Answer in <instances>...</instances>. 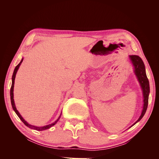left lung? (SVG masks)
<instances>
[{"label":"left lung","mask_w":159,"mask_h":159,"mask_svg":"<svg viewBox=\"0 0 159 159\" xmlns=\"http://www.w3.org/2000/svg\"><path fill=\"white\" fill-rule=\"evenodd\" d=\"M129 58L131 60L132 64L134 66V74H135L140 84V85L141 87V89L143 91V102H144L141 116L139 118L137 121L132 126H133L134 125H135L138 121H140L144 116V115H145L146 113V111L148 107V95H149V93H150V88H149L148 80L147 78V74H146L145 64H144L142 59L139 56H136V55L129 56Z\"/></svg>","instance_id":"obj_1"}]
</instances>
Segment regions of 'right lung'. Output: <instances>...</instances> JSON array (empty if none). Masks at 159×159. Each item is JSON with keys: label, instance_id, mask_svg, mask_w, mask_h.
Segmentation results:
<instances>
[{"label": "right lung", "instance_id": "add662e5", "mask_svg": "<svg viewBox=\"0 0 159 159\" xmlns=\"http://www.w3.org/2000/svg\"><path fill=\"white\" fill-rule=\"evenodd\" d=\"M22 61H23V58L22 59V60L20 61V63H19V64L16 66L15 69H14V70L13 74H12V85H11V101L12 107V109H14V111H15V113H16V115H17L18 116V117L20 118V119L21 120V121H22L24 123H25V125L26 126L30 128V129L36 130V131H43V130L48 129L50 128L51 127L54 126V125H55L57 121H58V120L60 119V117H61V113L60 114V115L59 116L58 119H57L55 122L52 123H51V124H50V125H46V126H44V127H36V126H34V125H31L28 124V123L25 121V120L22 118V117L21 116L20 114L19 113V112L18 111V110H17V109H16V108L15 103H14V93H13V91H14V80H15L16 74V72H17V71H18V68H19V67H20V66L21 63L22 62Z\"/></svg>", "mask_w": 159, "mask_h": 159}]
</instances>
